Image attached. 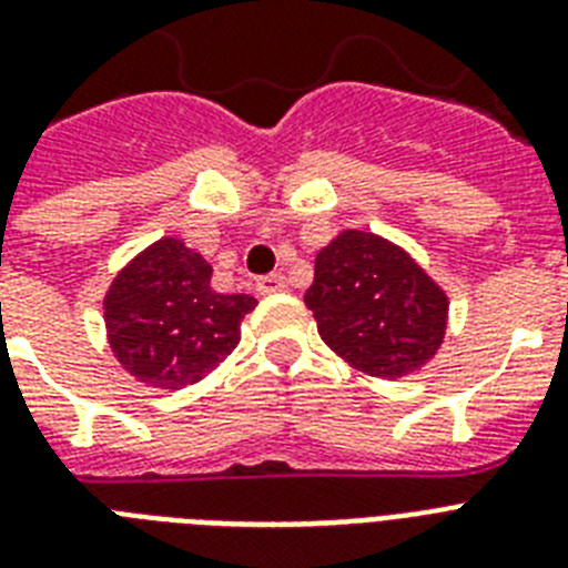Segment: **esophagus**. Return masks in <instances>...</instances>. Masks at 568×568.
Returning a JSON list of instances; mask_svg holds the SVG:
<instances>
[{
    "instance_id": "obj_1",
    "label": "esophagus",
    "mask_w": 568,
    "mask_h": 568,
    "mask_svg": "<svg viewBox=\"0 0 568 568\" xmlns=\"http://www.w3.org/2000/svg\"><path fill=\"white\" fill-rule=\"evenodd\" d=\"M255 287H258V293L270 295V293H281V290H287V278L281 273H270V275H261L258 281H255Z\"/></svg>"
}]
</instances>
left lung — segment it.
I'll use <instances>...</instances> for the list:
<instances>
[{
    "label": "left lung",
    "mask_w": 568,
    "mask_h": 568,
    "mask_svg": "<svg viewBox=\"0 0 568 568\" xmlns=\"http://www.w3.org/2000/svg\"><path fill=\"white\" fill-rule=\"evenodd\" d=\"M304 304L327 347L358 371L399 379L443 344L448 298L385 237L342 232L316 255Z\"/></svg>",
    "instance_id": "8db88e82"
}]
</instances>
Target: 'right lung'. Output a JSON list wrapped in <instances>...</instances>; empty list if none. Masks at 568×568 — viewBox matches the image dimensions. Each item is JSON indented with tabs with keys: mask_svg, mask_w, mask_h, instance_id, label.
Listing matches in <instances>:
<instances>
[{
	"mask_svg": "<svg viewBox=\"0 0 568 568\" xmlns=\"http://www.w3.org/2000/svg\"><path fill=\"white\" fill-rule=\"evenodd\" d=\"M210 278L212 266L178 237H163L125 266L105 295L111 347L125 371L178 390L235 351L255 298L215 293Z\"/></svg>",
	"mask_w": 568,
	"mask_h": 568,
	"instance_id": "obj_1",
	"label": "right lung"
}]
</instances>
